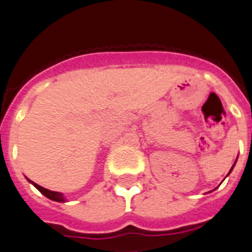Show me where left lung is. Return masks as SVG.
I'll list each match as a JSON object with an SVG mask.
<instances>
[{
	"label": "left lung",
	"mask_w": 252,
	"mask_h": 252,
	"mask_svg": "<svg viewBox=\"0 0 252 252\" xmlns=\"http://www.w3.org/2000/svg\"><path fill=\"white\" fill-rule=\"evenodd\" d=\"M235 164H236V161H235ZM235 164H233V165H232V168H231V170H230V171H228V174H230L231 171H232V169H233V166H235ZM228 174H227V175H228Z\"/></svg>",
	"instance_id": "obj_1"
}]
</instances>
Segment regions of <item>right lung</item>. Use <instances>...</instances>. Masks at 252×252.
I'll return each mask as SVG.
<instances>
[{"instance_id":"add662e5","label":"right lung","mask_w":252,"mask_h":252,"mask_svg":"<svg viewBox=\"0 0 252 252\" xmlns=\"http://www.w3.org/2000/svg\"><path fill=\"white\" fill-rule=\"evenodd\" d=\"M31 182V180H30ZM31 183L34 184L35 188L39 190L40 193H43L44 195H45L46 198H49V199H51V201H55V202H65V199H64L63 194L59 192H53V190H49V189L46 188H43V187H40L39 184L34 183V182H31Z\"/></svg>"}]
</instances>
